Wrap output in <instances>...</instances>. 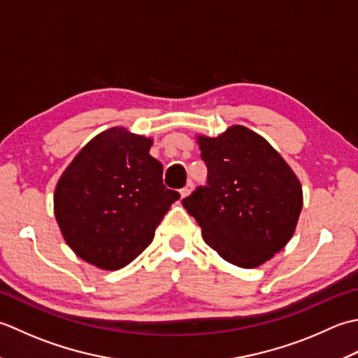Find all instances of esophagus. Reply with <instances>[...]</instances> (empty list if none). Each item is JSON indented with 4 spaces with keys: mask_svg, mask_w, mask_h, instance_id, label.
<instances>
[{
    "mask_svg": "<svg viewBox=\"0 0 358 358\" xmlns=\"http://www.w3.org/2000/svg\"><path fill=\"white\" fill-rule=\"evenodd\" d=\"M193 187H194L193 182L188 180L187 185L180 189V198H187V196L193 192Z\"/></svg>",
    "mask_w": 358,
    "mask_h": 358,
    "instance_id": "obj_1",
    "label": "esophagus"
}]
</instances>
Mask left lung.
Segmentation results:
<instances>
[{
	"label": "left lung",
	"instance_id": "8db88e82",
	"mask_svg": "<svg viewBox=\"0 0 358 358\" xmlns=\"http://www.w3.org/2000/svg\"><path fill=\"white\" fill-rule=\"evenodd\" d=\"M207 185L182 199L203 241L225 261L253 268L289 243L303 207L295 173L266 138L235 125L198 137Z\"/></svg>",
	"mask_w": 358,
	"mask_h": 358
}]
</instances>
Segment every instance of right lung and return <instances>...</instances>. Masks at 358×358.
<instances>
[{"label": "right lung", "instance_id": "obj_1", "mask_svg": "<svg viewBox=\"0 0 358 358\" xmlns=\"http://www.w3.org/2000/svg\"><path fill=\"white\" fill-rule=\"evenodd\" d=\"M151 143L123 128L103 131L58 180L55 220L71 249L92 266L119 271L129 264L180 198L164 185V166L150 155Z\"/></svg>", "mask_w": 358, "mask_h": 358}]
</instances>
